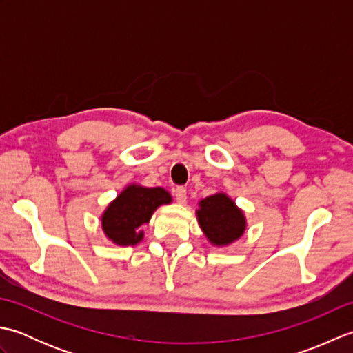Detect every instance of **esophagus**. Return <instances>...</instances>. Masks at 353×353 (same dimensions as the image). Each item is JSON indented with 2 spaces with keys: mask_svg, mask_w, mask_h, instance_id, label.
I'll list each match as a JSON object with an SVG mask.
<instances>
[{
  "mask_svg": "<svg viewBox=\"0 0 353 353\" xmlns=\"http://www.w3.org/2000/svg\"><path fill=\"white\" fill-rule=\"evenodd\" d=\"M174 197L177 200V203H185L186 201V188L185 186H177L174 190Z\"/></svg>",
  "mask_w": 353,
  "mask_h": 353,
  "instance_id": "34e87169",
  "label": "esophagus"
}]
</instances>
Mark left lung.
<instances>
[{"label":"left lung","instance_id":"8db88e82","mask_svg":"<svg viewBox=\"0 0 353 353\" xmlns=\"http://www.w3.org/2000/svg\"><path fill=\"white\" fill-rule=\"evenodd\" d=\"M199 226L216 247H224L243 236L247 221L243 209L228 194L216 192L199 201L196 211Z\"/></svg>","mask_w":353,"mask_h":353}]
</instances>
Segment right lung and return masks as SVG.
Here are the masks:
<instances>
[{
    "label": "right lung",
    "mask_w": 353,
    "mask_h": 353,
    "mask_svg": "<svg viewBox=\"0 0 353 353\" xmlns=\"http://www.w3.org/2000/svg\"><path fill=\"white\" fill-rule=\"evenodd\" d=\"M172 197L161 186L147 188L137 183L127 185L104 209L101 229L104 235L117 245H137L144 238L142 226L152 219L162 205H170Z\"/></svg>",
    "instance_id": "add662e5"
}]
</instances>
